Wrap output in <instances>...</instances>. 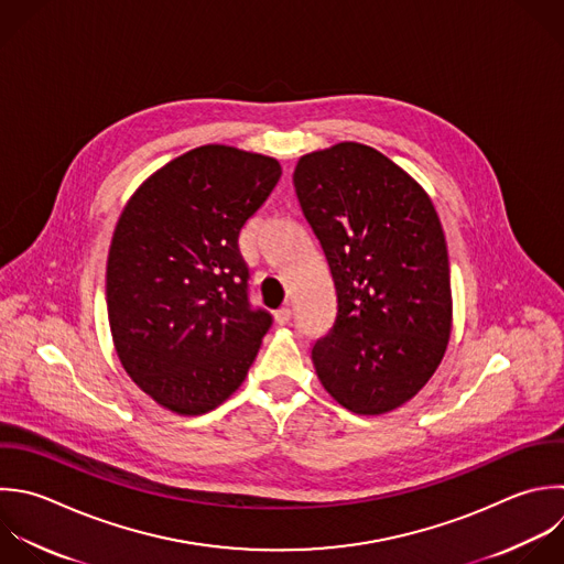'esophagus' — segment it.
I'll return each instance as SVG.
<instances>
[{
	"mask_svg": "<svg viewBox=\"0 0 564 564\" xmlns=\"http://www.w3.org/2000/svg\"><path fill=\"white\" fill-rule=\"evenodd\" d=\"M273 317H275V322H278L280 326H284V324H289V322H291V308H289V306H282V308H278Z\"/></svg>",
	"mask_w": 564,
	"mask_h": 564,
	"instance_id": "1",
	"label": "esophagus"
}]
</instances>
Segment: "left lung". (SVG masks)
I'll use <instances>...</instances> for the list:
<instances>
[{"label":"left lung","instance_id":"8db88e82","mask_svg":"<svg viewBox=\"0 0 564 564\" xmlns=\"http://www.w3.org/2000/svg\"><path fill=\"white\" fill-rule=\"evenodd\" d=\"M293 183L337 295L311 359L324 390L355 414L410 401L452 333L447 245L427 192L370 145L300 156Z\"/></svg>","mask_w":564,"mask_h":564}]
</instances>
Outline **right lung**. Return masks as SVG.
Masks as SVG:
<instances>
[{
	"instance_id": "right-lung-1",
	"label": "right lung",
	"mask_w": 564,
	"mask_h": 564,
	"mask_svg": "<svg viewBox=\"0 0 564 564\" xmlns=\"http://www.w3.org/2000/svg\"><path fill=\"white\" fill-rule=\"evenodd\" d=\"M280 176L273 156L200 145L145 178L119 216L106 273L115 350L170 412L218 408L260 350L271 315L249 306L238 236Z\"/></svg>"
}]
</instances>
